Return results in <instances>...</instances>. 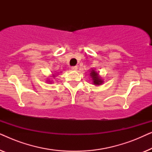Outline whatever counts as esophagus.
Masks as SVG:
<instances>
[{
  "instance_id": "34e87169",
  "label": "esophagus",
  "mask_w": 152,
  "mask_h": 152,
  "mask_svg": "<svg viewBox=\"0 0 152 152\" xmlns=\"http://www.w3.org/2000/svg\"><path fill=\"white\" fill-rule=\"evenodd\" d=\"M71 69L72 70H77V66H72Z\"/></svg>"
}]
</instances>
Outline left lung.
<instances>
[{"label":"left lung","instance_id":"obj_1","mask_svg":"<svg viewBox=\"0 0 152 152\" xmlns=\"http://www.w3.org/2000/svg\"><path fill=\"white\" fill-rule=\"evenodd\" d=\"M90 75L92 77L93 82L95 85H101L103 83V80L99 77L98 72L95 71L94 70H91Z\"/></svg>","mask_w":152,"mask_h":152}]
</instances>
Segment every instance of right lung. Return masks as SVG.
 <instances>
[{"mask_svg": "<svg viewBox=\"0 0 152 152\" xmlns=\"http://www.w3.org/2000/svg\"><path fill=\"white\" fill-rule=\"evenodd\" d=\"M53 76H54V77H55V75H53Z\"/></svg>", "mask_w": 152, "mask_h": 152, "instance_id": "obj_1", "label": "right lung"}]
</instances>
